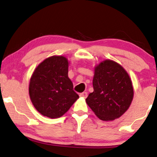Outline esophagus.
I'll return each instance as SVG.
<instances>
[{"instance_id": "1", "label": "esophagus", "mask_w": 157, "mask_h": 157, "mask_svg": "<svg viewBox=\"0 0 157 157\" xmlns=\"http://www.w3.org/2000/svg\"><path fill=\"white\" fill-rule=\"evenodd\" d=\"M79 96L83 97V98H86V96H87V93H86V92H82V93L79 94Z\"/></svg>"}]
</instances>
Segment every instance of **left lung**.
<instances>
[{
	"label": "left lung",
	"mask_w": 157,
	"mask_h": 157,
	"mask_svg": "<svg viewBox=\"0 0 157 157\" xmlns=\"http://www.w3.org/2000/svg\"><path fill=\"white\" fill-rule=\"evenodd\" d=\"M94 91L86 102L103 121H113L128 110L133 98L132 82L124 68L107 59L94 68Z\"/></svg>",
	"instance_id": "obj_1"
}]
</instances>
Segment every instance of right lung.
<instances>
[{
  "instance_id": "obj_1",
  "label": "right lung",
  "mask_w": 157,
  "mask_h": 157,
  "mask_svg": "<svg viewBox=\"0 0 157 157\" xmlns=\"http://www.w3.org/2000/svg\"><path fill=\"white\" fill-rule=\"evenodd\" d=\"M68 61L53 56L39 64L29 83V96L35 108L43 116L55 119L63 116L79 96L69 79Z\"/></svg>"
}]
</instances>
